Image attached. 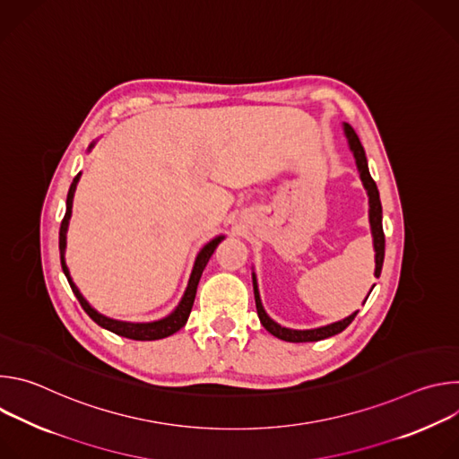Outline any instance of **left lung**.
Returning <instances> with one entry per match:
<instances>
[{
	"mask_svg": "<svg viewBox=\"0 0 459 459\" xmlns=\"http://www.w3.org/2000/svg\"><path fill=\"white\" fill-rule=\"evenodd\" d=\"M345 134L349 138V145H351V151L354 152V158H356V165H358V170H359V176H361V181L368 192V205H370V211H368V216H370V227H372V236H374V250H376V278H379L381 274V267H383V257H385V234H383V225H381V202H379V192H377V186H376V181L372 179L370 172H368V167H367V158H365V151L361 147V142L358 138V134L354 133V128L351 125L345 123ZM370 294V292H368ZM254 298H255V308H257V316H259V321L261 325L265 326V329L283 340V342H290V343H307V342H319V340H325V338H331L334 334H340L342 331H345L347 326L352 323V319L356 317L358 312L351 314L349 317H345L343 321H338V323H333V325H326V326H321V329H314V331H290V329H285V326L274 323L264 310V307H261V299H259V294H257V289H255V283H254ZM368 298V296H367ZM367 301V299H365Z\"/></svg>",
	"mask_w": 459,
	"mask_h": 459,
	"instance_id": "1",
	"label": "left lung"
}]
</instances>
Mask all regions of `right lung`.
Segmentation results:
<instances>
[{"instance_id": "1", "label": "right lung", "mask_w": 459, "mask_h": 459, "mask_svg": "<svg viewBox=\"0 0 459 459\" xmlns=\"http://www.w3.org/2000/svg\"><path fill=\"white\" fill-rule=\"evenodd\" d=\"M78 179H80V174L74 178V181L71 183V188H69V194H67V212H65L63 220H61V227H59V257H61V269L65 273V276H67L69 280V285L74 292V296L78 298L80 305L83 307V310L100 325L103 326V329L117 334V336H123V338H128V340H136V342H152V340H161V338H167L174 333H178L181 326L186 323L188 319V314L192 310V305H194V298H195V289H198V283H200V278H202V273L207 265V261L211 259L212 252L216 250L218 243L223 239V236L212 239L211 243H207L202 252L198 254V257H195V264H194V269H192V274H190V280H188V287L185 290V296L181 299V303L178 305V308L160 319V321H152V323H126V321H116V319H110L107 316H101L100 312H96L89 303L87 299L80 294L78 287L73 283L71 280V274H69V269L67 265H65V245H67V227H69V220H71V212H73V198H74V190H76V185H78Z\"/></svg>"}]
</instances>
